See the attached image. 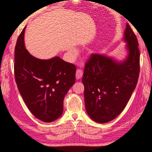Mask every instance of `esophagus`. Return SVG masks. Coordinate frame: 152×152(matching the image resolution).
<instances>
[{"mask_svg":"<svg viewBox=\"0 0 152 152\" xmlns=\"http://www.w3.org/2000/svg\"><path fill=\"white\" fill-rule=\"evenodd\" d=\"M83 75V72L80 69H77L76 71V79H80V78L82 77Z\"/></svg>","mask_w":152,"mask_h":152,"instance_id":"1","label":"esophagus"}]
</instances>
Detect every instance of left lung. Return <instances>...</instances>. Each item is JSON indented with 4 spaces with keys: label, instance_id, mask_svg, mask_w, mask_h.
<instances>
[{
    "label": "left lung",
    "instance_id": "8db88e82",
    "mask_svg": "<svg viewBox=\"0 0 152 152\" xmlns=\"http://www.w3.org/2000/svg\"><path fill=\"white\" fill-rule=\"evenodd\" d=\"M124 40L128 55L117 62L103 54H92L86 63L82 83L86 112L98 123L115 118L125 108L136 88L140 73L138 42L128 23Z\"/></svg>",
    "mask_w": 152,
    "mask_h": 152
}]
</instances>
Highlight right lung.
<instances>
[{
	"label": "right lung",
	"instance_id": "1",
	"mask_svg": "<svg viewBox=\"0 0 152 152\" xmlns=\"http://www.w3.org/2000/svg\"><path fill=\"white\" fill-rule=\"evenodd\" d=\"M26 27L15 49V76L18 90L34 115L44 122L56 121L63 111V99L75 82L76 66L58 56L40 59L25 46Z\"/></svg>",
	"mask_w": 152,
	"mask_h": 152
}]
</instances>
